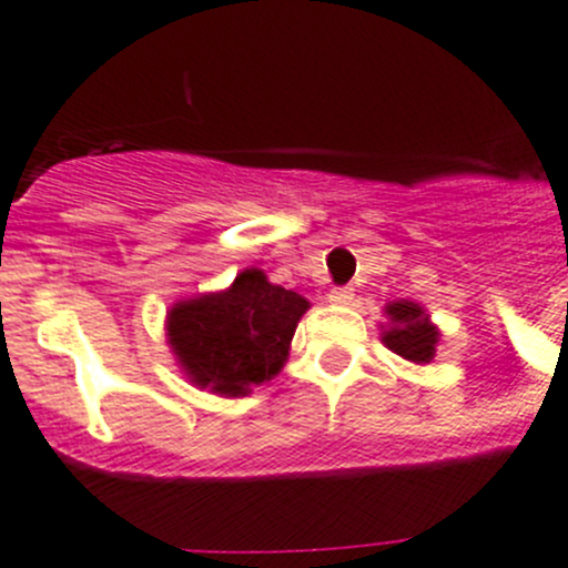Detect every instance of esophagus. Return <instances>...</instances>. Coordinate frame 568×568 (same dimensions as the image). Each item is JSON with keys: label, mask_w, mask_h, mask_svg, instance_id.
Masks as SVG:
<instances>
[{"label": "esophagus", "mask_w": 568, "mask_h": 568, "mask_svg": "<svg viewBox=\"0 0 568 568\" xmlns=\"http://www.w3.org/2000/svg\"><path fill=\"white\" fill-rule=\"evenodd\" d=\"M327 300L333 302V305H349V302L355 300V291H352L349 285H338V288H329Z\"/></svg>", "instance_id": "34e87169"}]
</instances>
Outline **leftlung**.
Wrapping results in <instances>:
<instances>
[{"instance_id": "8db88e82", "label": "left lung", "mask_w": 568, "mask_h": 568, "mask_svg": "<svg viewBox=\"0 0 568 568\" xmlns=\"http://www.w3.org/2000/svg\"><path fill=\"white\" fill-rule=\"evenodd\" d=\"M385 313L394 322L383 335L385 346L410 363H430L433 355H436L438 329L427 322L422 307L402 300L385 307Z\"/></svg>"}]
</instances>
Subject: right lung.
I'll return each instance as SVG.
<instances>
[{
    "instance_id": "obj_1",
    "label": "right lung",
    "mask_w": 568,
    "mask_h": 568,
    "mask_svg": "<svg viewBox=\"0 0 568 568\" xmlns=\"http://www.w3.org/2000/svg\"><path fill=\"white\" fill-rule=\"evenodd\" d=\"M305 311V296L272 285L257 268H246L222 294L172 307L169 344L196 385L244 396L283 368Z\"/></svg>"
}]
</instances>
